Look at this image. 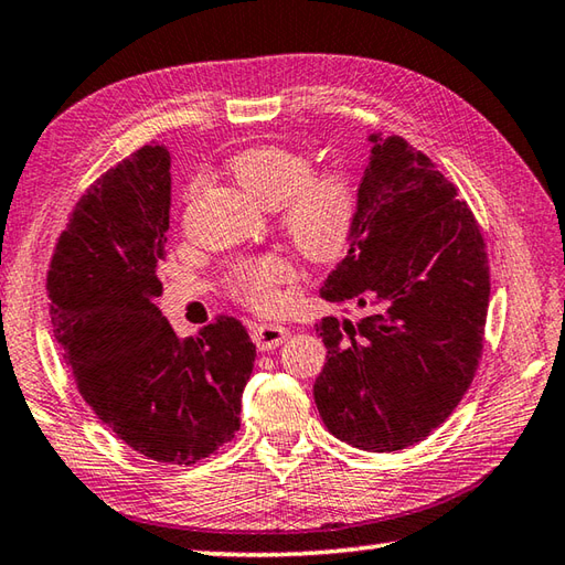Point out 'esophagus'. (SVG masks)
Returning <instances> with one entry per match:
<instances>
[{"label": "esophagus", "instance_id": "esophagus-1", "mask_svg": "<svg viewBox=\"0 0 565 565\" xmlns=\"http://www.w3.org/2000/svg\"><path fill=\"white\" fill-rule=\"evenodd\" d=\"M286 338H289V328L279 326V323H259L252 330L254 345H257L262 352L276 350Z\"/></svg>", "mask_w": 565, "mask_h": 565}]
</instances>
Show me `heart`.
Wrapping results in <instances>:
<instances>
[{
  "mask_svg": "<svg viewBox=\"0 0 565 565\" xmlns=\"http://www.w3.org/2000/svg\"><path fill=\"white\" fill-rule=\"evenodd\" d=\"M227 171L254 201L279 207L281 230L291 245L316 264L340 259L358 227V185L345 171L313 173V159L279 143H259L230 159ZM296 267L284 254H259L230 267L232 298L254 311H274Z\"/></svg>",
  "mask_w": 565,
  "mask_h": 565,
  "instance_id": "1",
  "label": "heart"
}]
</instances>
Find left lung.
<instances>
[{"label":"left lung","mask_w":565,"mask_h":565,"mask_svg":"<svg viewBox=\"0 0 565 565\" xmlns=\"http://www.w3.org/2000/svg\"><path fill=\"white\" fill-rule=\"evenodd\" d=\"M348 257L326 301L367 308L316 326L326 367L313 399L330 434L370 452L424 440L468 392L490 303L484 239L458 188L402 137L370 135Z\"/></svg>","instance_id":"8db88e82"}]
</instances>
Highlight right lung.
<instances>
[{
	"instance_id": "obj_1",
	"label": "right lung",
	"mask_w": 565,
	"mask_h": 565,
	"mask_svg": "<svg viewBox=\"0 0 565 565\" xmlns=\"http://www.w3.org/2000/svg\"><path fill=\"white\" fill-rule=\"evenodd\" d=\"M171 157L147 143L75 203L49 267L53 335L77 392L119 440L193 466L239 430L257 348L217 316L181 340L157 306L171 210Z\"/></svg>"
}]
</instances>
